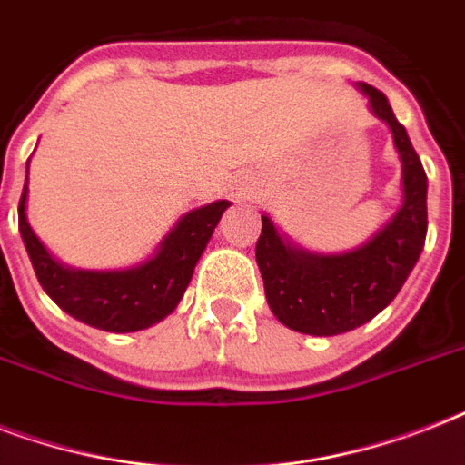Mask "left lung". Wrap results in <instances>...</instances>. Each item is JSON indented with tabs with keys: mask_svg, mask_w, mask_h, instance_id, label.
Returning a JSON list of instances; mask_svg holds the SVG:
<instances>
[{
	"mask_svg": "<svg viewBox=\"0 0 465 465\" xmlns=\"http://www.w3.org/2000/svg\"><path fill=\"white\" fill-rule=\"evenodd\" d=\"M369 111L386 123L401 159L403 203L396 214L361 246L342 253H316L299 246L262 214L255 246L265 299L282 325L306 335L354 331L396 299L415 268L427 236V175L411 137L393 115L389 98L357 82Z\"/></svg>",
	"mask_w": 465,
	"mask_h": 465,
	"instance_id": "1",
	"label": "left lung"
}]
</instances>
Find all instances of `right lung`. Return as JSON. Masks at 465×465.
<instances>
[{
  "mask_svg": "<svg viewBox=\"0 0 465 465\" xmlns=\"http://www.w3.org/2000/svg\"><path fill=\"white\" fill-rule=\"evenodd\" d=\"M229 204V200H217L183 214L163 236L154 255L133 268L79 270L57 261L28 224L25 175L24 195L18 203V232L40 287L62 311L101 331L134 332L173 313Z\"/></svg>",
  "mask_w": 465,
  "mask_h": 465,
  "instance_id": "1",
  "label": "right lung"
}]
</instances>
